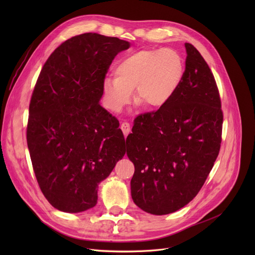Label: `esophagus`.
<instances>
[{"label": "esophagus", "mask_w": 255, "mask_h": 255, "mask_svg": "<svg viewBox=\"0 0 255 255\" xmlns=\"http://www.w3.org/2000/svg\"><path fill=\"white\" fill-rule=\"evenodd\" d=\"M121 129H122V131H123V133H124V136H125V137L129 134V132H130V130H131L129 123H126V122L121 124Z\"/></svg>", "instance_id": "34e87169"}]
</instances>
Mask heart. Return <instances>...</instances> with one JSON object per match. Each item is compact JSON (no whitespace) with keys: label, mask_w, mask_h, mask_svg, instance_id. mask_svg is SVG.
Segmentation results:
<instances>
[{"label":"heart","mask_w":255,"mask_h":255,"mask_svg":"<svg viewBox=\"0 0 255 255\" xmlns=\"http://www.w3.org/2000/svg\"><path fill=\"white\" fill-rule=\"evenodd\" d=\"M115 76L102 83L107 109L121 113L132 100L145 109L158 110L175 95L184 75V63L179 53L169 48H144L121 60Z\"/></svg>","instance_id":"obj_1"}]
</instances>
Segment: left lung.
Returning a JSON list of instances; mask_svg holds the SVG:
<instances>
[{
	"label": "left lung",
	"instance_id": "1",
	"mask_svg": "<svg viewBox=\"0 0 255 255\" xmlns=\"http://www.w3.org/2000/svg\"><path fill=\"white\" fill-rule=\"evenodd\" d=\"M186 66L171 100L138 116L127 136L135 170L131 196L142 211L166 215L189 204L219 154L223 115L218 89L199 51L185 43Z\"/></svg>",
	"mask_w": 255,
	"mask_h": 255
}]
</instances>
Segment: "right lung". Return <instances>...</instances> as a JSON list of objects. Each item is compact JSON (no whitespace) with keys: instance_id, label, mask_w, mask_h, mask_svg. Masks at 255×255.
<instances>
[{"instance_id":"add662e5","label":"right lung","mask_w":255,"mask_h":255,"mask_svg":"<svg viewBox=\"0 0 255 255\" xmlns=\"http://www.w3.org/2000/svg\"><path fill=\"white\" fill-rule=\"evenodd\" d=\"M130 42L86 33L55 49L31 98L26 141L40 189L62 212L95 207L99 184L126 153L119 121L100 105L102 83Z\"/></svg>"}]
</instances>
